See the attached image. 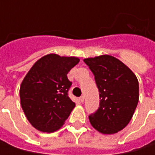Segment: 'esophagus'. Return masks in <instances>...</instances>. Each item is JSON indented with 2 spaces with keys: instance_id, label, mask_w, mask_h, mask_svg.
<instances>
[{
  "instance_id": "34e87169",
  "label": "esophagus",
  "mask_w": 155,
  "mask_h": 155,
  "mask_svg": "<svg viewBox=\"0 0 155 155\" xmlns=\"http://www.w3.org/2000/svg\"><path fill=\"white\" fill-rule=\"evenodd\" d=\"M84 98H85L84 96H81L80 98H79V101H80L81 103H83V102H84Z\"/></svg>"
}]
</instances>
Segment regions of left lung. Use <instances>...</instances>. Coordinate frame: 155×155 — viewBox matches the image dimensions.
I'll list each match as a JSON object with an SVG mask.
<instances>
[{"mask_svg":"<svg viewBox=\"0 0 155 155\" xmlns=\"http://www.w3.org/2000/svg\"><path fill=\"white\" fill-rule=\"evenodd\" d=\"M95 76L100 104L88 118L104 134L123 130L132 119L139 102V81L123 62L110 55L84 59Z\"/></svg>","mask_w":155,"mask_h":155,"instance_id":"8db88e82","label":"left lung"}]
</instances>
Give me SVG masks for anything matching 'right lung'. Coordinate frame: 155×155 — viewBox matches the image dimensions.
Listing matches in <instances>:
<instances>
[{
  "label": "right lung",
  "instance_id": "right-lung-1",
  "mask_svg": "<svg viewBox=\"0 0 155 155\" xmlns=\"http://www.w3.org/2000/svg\"><path fill=\"white\" fill-rule=\"evenodd\" d=\"M80 59L48 54L38 59L20 87L21 105L27 119L38 131L52 132L68 119L75 104L69 98L68 72Z\"/></svg>",
  "mask_w": 155,
  "mask_h": 155
}]
</instances>
